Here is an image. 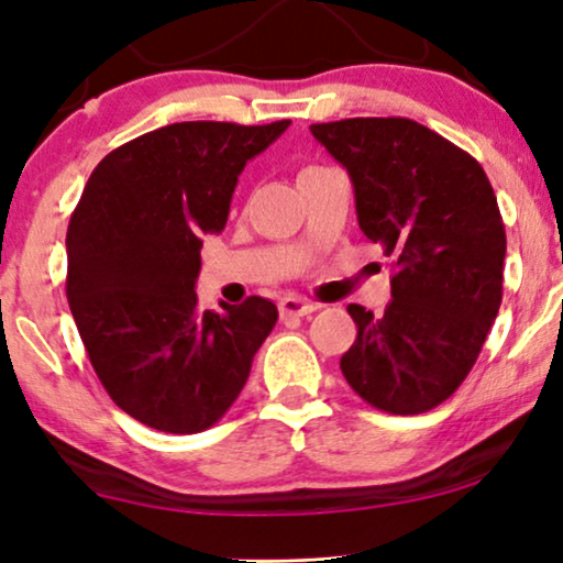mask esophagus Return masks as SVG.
I'll list each match as a JSON object with an SVG mask.
<instances>
[{
  "label": "esophagus",
  "mask_w": 563,
  "mask_h": 563,
  "mask_svg": "<svg viewBox=\"0 0 563 563\" xmlns=\"http://www.w3.org/2000/svg\"><path fill=\"white\" fill-rule=\"evenodd\" d=\"M314 310H318V305L305 302V299H299V297H284L279 302V314L284 320H287V318H307V314H312Z\"/></svg>",
  "instance_id": "esophagus-1"
}]
</instances>
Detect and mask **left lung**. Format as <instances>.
Here are the masks:
<instances>
[{
	"instance_id": "8db88e82",
	"label": "left lung",
	"mask_w": 563,
	"mask_h": 563,
	"mask_svg": "<svg viewBox=\"0 0 563 563\" xmlns=\"http://www.w3.org/2000/svg\"><path fill=\"white\" fill-rule=\"evenodd\" d=\"M310 130L349 168L364 235L395 256L382 318L349 305L358 335L341 372L376 410H433L472 372L503 302L507 241L495 189L479 161L415 120Z\"/></svg>"
}]
</instances>
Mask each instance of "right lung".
I'll return each instance as SVG.
<instances>
[{
    "label": "right lung",
    "instance_id": "obj_1",
    "mask_svg": "<svg viewBox=\"0 0 563 563\" xmlns=\"http://www.w3.org/2000/svg\"><path fill=\"white\" fill-rule=\"evenodd\" d=\"M291 120L174 122L99 161L66 233V297L112 402L143 426L191 435L230 410L276 305L249 297L199 312L202 233L228 222L245 161Z\"/></svg>",
    "mask_w": 563,
    "mask_h": 563
}]
</instances>
